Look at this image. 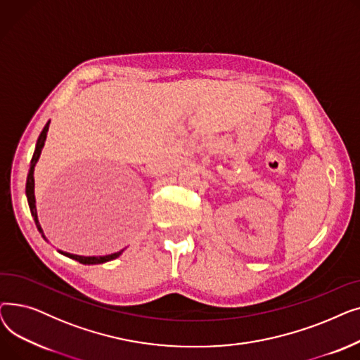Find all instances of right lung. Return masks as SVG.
Segmentation results:
<instances>
[{
    "label": "right lung",
    "mask_w": 360,
    "mask_h": 360,
    "mask_svg": "<svg viewBox=\"0 0 360 360\" xmlns=\"http://www.w3.org/2000/svg\"><path fill=\"white\" fill-rule=\"evenodd\" d=\"M48 129H49V121H48L46 125L44 127L39 139H37V141H36V148H34L33 158H32V160H30V169H29V174H27V181H26V197H27V202H29V207H30V213H32V217H33V220H34V223H36L37 231H39V232L42 233L44 239H46V238H45V235H44V231H42V228H41L39 220H37V212H36L34 178H33V172H34V165L37 163V160H39L41 151H42V148H44V146H45ZM60 252H61L63 255L68 257V258H72V259L79 261V262H82V264H87V266H90V264H103V262H106V261L115 259V258H118V257L124 252V250H121V251H118V252L109 254V255H103V257H83V255H75V254H70V252H64V251H60Z\"/></svg>",
    "instance_id": "right-lung-1"
}]
</instances>
